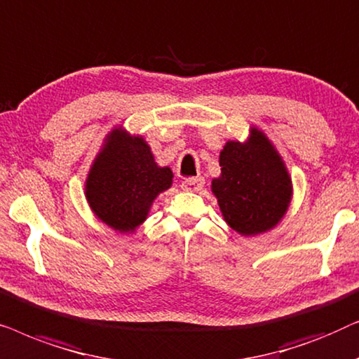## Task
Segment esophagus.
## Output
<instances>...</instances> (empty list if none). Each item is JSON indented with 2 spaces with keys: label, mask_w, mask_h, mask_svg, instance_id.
I'll return each mask as SVG.
<instances>
[{
  "label": "esophagus",
  "mask_w": 359,
  "mask_h": 359,
  "mask_svg": "<svg viewBox=\"0 0 359 359\" xmlns=\"http://www.w3.org/2000/svg\"><path fill=\"white\" fill-rule=\"evenodd\" d=\"M203 186H204V178L203 176H198V178L184 180L183 184H181V189L189 191V193H198V191L203 189Z\"/></svg>",
  "instance_id": "obj_1"
}]
</instances>
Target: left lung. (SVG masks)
<instances>
[{
    "label": "left lung",
    "instance_id": "1",
    "mask_svg": "<svg viewBox=\"0 0 359 359\" xmlns=\"http://www.w3.org/2000/svg\"><path fill=\"white\" fill-rule=\"evenodd\" d=\"M219 165L210 189L229 227L243 237L276 227L291 205L292 180L268 135L252 126L245 142H225Z\"/></svg>",
    "mask_w": 359,
    "mask_h": 359
}]
</instances>
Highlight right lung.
<instances>
[{"instance_id":"add662e5","label":"right lung","mask_w":359,"mask_h":359,"mask_svg":"<svg viewBox=\"0 0 359 359\" xmlns=\"http://www.w3.org/2000/svg\"><path fill=\"white\" fill-rule=\"evenodd\" d=\"M173 184V171L155 161L139 134L117 126L102 140L85 181V198L97 220L121 235L134 233L154 201Z\"/></svg>"}]
</instances>
